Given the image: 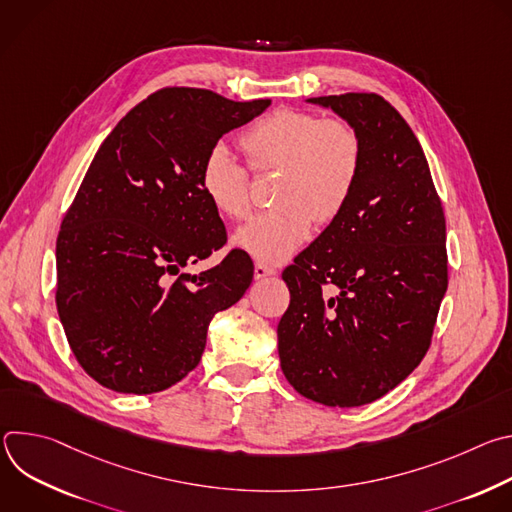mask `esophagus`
I'll use <instances>...</instances> for the list:
<instances>
[{"mask_svg":"<svg viewBox=\"0 0 512 512\" xmlns=\"http://www.w3.org/2000/svg\"><path fill=\"white\" fill-rule=\"evenodd\" d=\"M277 271L265 263H255V279H265L269 275H275Z\"/></svg>","mask_w":512,"mask_h":512,"instance_id":"34e87169","label":"esophagus"}]
</instances>
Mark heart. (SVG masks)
Returning a JSON list of instances; mask_svg holds the SVG:
<instances>
[{"instance_id": "1", "label": "heart", "mask_w": 512, "mask_h": 512, "mask_svg": "<svg viewBox=\"0 0 512 512\" xmlns=\"http://www.w3.org/2000/svg\"><path fill=\"white\" fill-rule=\"evenodd\" d=\"M255 172L279 170L275 208L239 229L233 245L261 263H283L344 212L362 168V139L344 119L277 109L239 137ZM200 190L216 214L243 221L251 214L247 170L225 145H214L200 166Z\"/></svg>"}]
</instances>
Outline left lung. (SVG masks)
<instances>
[{"mask_svg": "<svg viewBox=\"0 0 512 512\" xmlns=\"http://www.w3.org/2000/svg\"><path fill=\"white\" fill-rule=\"evenodd\" d=\"M362 139L344 212L283 271L281 371L306 399L367 405L405 381L429 348L448 289L446 218L421 145L375 93L306 99Z\"/></svg>", "mask_w": 512, "mask_h": 512, "instance_id": "obj_1", "label": "left lung"}]
</instances>
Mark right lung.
<instances>
[{"label": "right lung", "mask_w": 512, "mask_h": 512, "mask_svg": "<svg viewBox=\"0 0 512 512\" xmlns=\"http://www.w3.org/2000/svg\"><path fill=\"white\" fill-rule=\"evenodd\" d=\"M269 105L170 87L101 143L56 239L58 316L99 385L133 395L176 385L200 362L212 316L251 285L253 261L239 249L198 275L182 267L227 241L200 190L202 160Z\"/></svg>", "instance_id": "add662e5"}]
</instances>
